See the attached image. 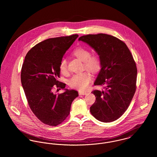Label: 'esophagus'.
Segmentation results:
<instances>
[{
  "mask_svg": "<svg viewBox=\"0 0 157 157\" xmlns=\"http://www.w3.org/2000/svg\"><path fill=\"white\" fill-rule=\"evenodd\" d=\"M78 94H79V95H86V94H87V92H84V91H79V92H78Z\"/></svg>",
  "mask_w": 157,
  "mask_h": 157,
  "instance_id": "obj_1",
  "label": "esophagus"
}]
</instances>
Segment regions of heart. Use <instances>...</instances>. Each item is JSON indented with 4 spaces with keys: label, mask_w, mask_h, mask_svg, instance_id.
I'll return each mask as SVG.
<instances>
[{
    "label": "heart",
    "mask_w": 157,
    "mask_h": 157,
    "mask_svg": "<svg viewBox=\"0 0 157 157\" xmlns=\"http://www.w3.org/2000/svg\"><path fill=\"white\" fill-rule=\"evenodd\" d=\"M73 54L79 60L83 62L84 67L93 73L98 72L101 68V60L97 55L91 56L89 49L79 47L73 51ZM60 70L63 73L67 71V60L62 58L60 62ZM92 80V76L90 72H84L78 73L72 76L69 81V85L73 88L79 90H85L88 88Z\"/></svg>",
    "instance_id": "1"
}]
</instances>
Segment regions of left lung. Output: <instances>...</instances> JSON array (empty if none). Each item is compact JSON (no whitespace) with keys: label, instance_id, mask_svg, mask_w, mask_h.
<instances>
[{"label":"left lung","instance_id":"obj_1","mask_svg":"<svg viewBox=\"0 0 157 157\" xmlns=\"http://www.w3.org/2000/svg\"><path fill=\"white\" fill-rule=\"evenodd\" d=\"M93 48L101 60V69L94 85L104 90L92 92L95 101L90 112L101 122H112L128 108L136 90L137 69L126 45L111 35L89 34L78 39Z\"/></svg>","mask_w":157,"mask_h":157}]
</instances>
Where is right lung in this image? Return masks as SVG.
<instances>
[{
	"instance_id": "add662e5",
	"label": "right lung",
	"mask_w": 157,
	"mask_h": 157,
	"mask_svg": "<svg viewBox=\"0 0 157 157\" xmlns=\"http://www.w3.org/2000/svg\"><path fill=\"white\" fill-rule=\"evenodd\" d=\"M78 37L74 34L46 39L33 47L25 57L23 88L30 109L46 124L55 126L62 123L70 113L72 101L78 96L77 90L65 89L66 84L57 80L60 60ZM54 85L65 92L54 94Z\"/></svg>"
}]
</instances>
